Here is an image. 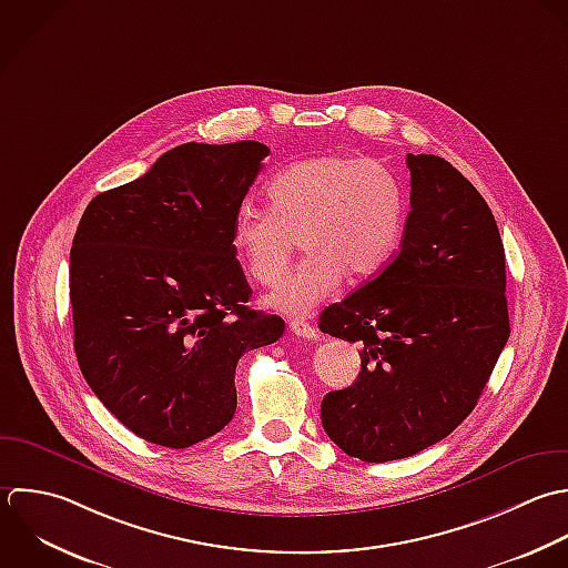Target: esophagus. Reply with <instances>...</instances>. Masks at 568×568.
Masks as SVG:
<instances>
[{
	"label": "esophagus",
	"instance_id": "34e87169",
	"mask_svg": "<svg viewBox=\"0 0 568 568\" xmlns=\"http://www.w3.org/2000/svg\"><path fill=\"white\" fill-rule=\"evenodd\" d=\"M290 332L296 334V336H301V338H307V341H314V338L318 336L316 329H314L310 323H305V321H292V323H290Z\"/></svg>",
	"mask_w": 568,
	"mask_h": 568
}]
</instances>
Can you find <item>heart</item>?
<instances>
[{"label":"heart","mask_w":568,"mask_h":568,"mask_svg":"<svg viewBox=\"0 0 568 568\" xmlns=\"http://www.w3.org/2000/svg\"><path fill=\"white\" fill-rule=\"evenodd\" d=\"M270 210L241 205L232 221V250L258 285H276L294 256L307 258L265 305L307 316L347 276L367 283L394 261L407 225V190L381 161L327 152L290 163L267 185Z\"/></svg>","instance_id":"obj_1"}]
</instances>
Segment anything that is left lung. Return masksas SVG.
<instances>
[{"label": "left lung", "instance_id": "obj_1", "mask_svg": "<svg viewBox=\"0 0 568 568\" xmlns=\"http://www.w3.org/2000/svg\"><path fill=\"white\" fill-rule=\"evenodd\" d=\"M412 212L383 274L321 314L361 343V374L321 403L347 456L389 463L447 438L476 407L509 341L505 245L483 194L443 156L407 154Z\"/></svg>", "mask_w": 568, "mask_h": 568}]
</instances>
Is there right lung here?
I'll return each instance as SVG.
<instances>
[{
  "label": "right lung",
  "mask_w": 568,
  "mask_h": 568,
  "mask_svg": "<svg viewBox=\"0 0 568 568\" xmlns=\"http://www.w3.org/2000/svg\"><path fill=\"white\" fill-rule=\"evenodd\" d=\"M270 148L183 143L139 179L97 194L70 250L79 369L139 438L185 449L236 412L245 352L285 321L250 310L232 221Z\"/></svg>",
  "instance_id": "right-lung-1"
}]
</instances>
